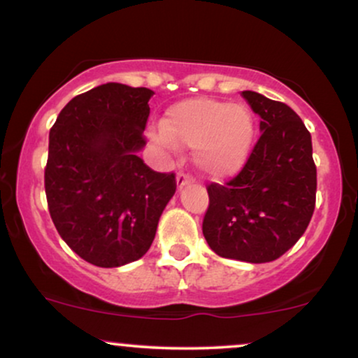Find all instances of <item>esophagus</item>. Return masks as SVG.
Returning <instances> with one entry per match:
<instances>
[{"instance_id": "esophagus-1", "label": "esophagus", "mask_w": 358, "mask_h": 358, "mask_svg": "<svg viewBox=\"0 0 358 358\" xmlns=\"http://www.w3.org/2000/svg\"><path fill=\"white\" fill-rule=\"evenodd\" d=\"M190 180H192V176H189V174H185L184 171H179L178 173V178H176V182H178V187L179 189H182L185 184H189Z\"/></svg>"}]
</instances>
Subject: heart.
Wrapping results in <instances>:
<instances>
[{
	"mask_svg": "<svg viewBox=\"0 0 358 358\" xmlns=\"http://www.w3.org/2000/svg\"><path fill=\"white\" fill-rule=\"evenodd\" d=\"M254 134L256 124L249 107L212 97L176 102L163 125L150 130L151 138L163 148H195L194 163L210 179L231 178L243 169Z\"/></svg>",
	"mask_w": 358,
	"mask_h": 358,
	"instance_id": "b5f03b06",
	"label": "heart"
}]
</instances>
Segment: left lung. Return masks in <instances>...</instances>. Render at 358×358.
I'll return each instance as SVG.
<instances>
[{
	"label": "left lung",
	"mask_w": 358,
	"mask_h": 358,
	"mask_svg": "<svg viewBox=\"0 0 358 358\" xmlns=\"http://www.w3.org/2000/svg\"><path fill=\"white\" fill-rule=\"evenodd\" d=\"M243 97L261 117V136L227 184H208L202 231L218 256L262 264L306 231L316 203L311 135L296 112L254 91Z\"/></svg>",
	"instance_id": "8db88e82"
}]
</instances>
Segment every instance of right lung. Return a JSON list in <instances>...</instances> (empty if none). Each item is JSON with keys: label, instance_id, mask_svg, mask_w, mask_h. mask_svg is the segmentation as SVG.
<instances>
[{"label": "right lung", "instance_id": "1", "mask_svg": "<svg viewBox=\"0 0 358 358\" xmlns=\"http://www.w3.org/2000/svg\"><path fill=\"white\" fill-rule=\"evenodd\" d=\"M153 91L107 83L73 97L48 136L45 195L58 234L81 259L119 267L145 256L176 192L174 173L136 155Z\"/></svg>", "mask_w": 358, "mask_h": 358}]
</instances>
